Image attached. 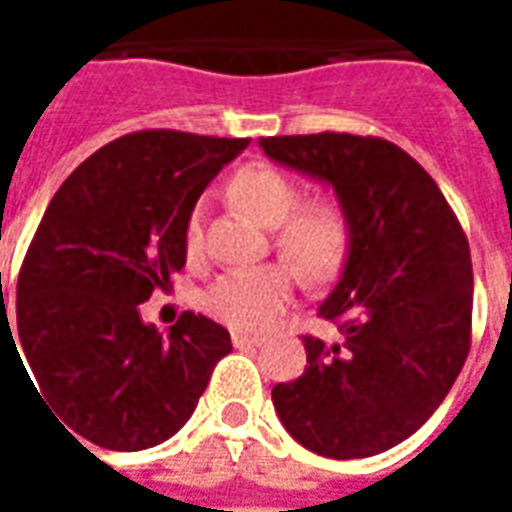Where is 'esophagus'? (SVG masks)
Instances as JSON below:
<instances>
[{"mask_svg":"<svg viewBox=\"0 0 512 512\" xmlns=\"http://www.w3.org/2000/svg\"><path fill=\"white\" fill-rule=\"evenodd\" d=\"M266 343V337L260 334H244V332H233V345L235 348H255V345Z\"/></svg>","mask_w":512,"mask_h":512,"instance_id":"obj_1","label":"esophagus"}]
</instances>
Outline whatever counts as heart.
<instances>
[{"label":"heart","instance_id":"1","mask_svg":"<svg viewBox=\"0 0 512 512\" xmlns=\"http://www.w3.org/2000/svg\"><path fill=\"white\" fill-rule=\"evenodd\" d=\"M233 197L263 224L274 227L277 252L312 282L334 277L351 246V224L332 200L301 202V186L268 164L244 167L230 183ZM186 252H202V205L186 222ZM285 263L230 268L205 290V310L238 332H263L279 321L296 296V274Z\"/></svg>","mask_w":512,"mask_h":512}]
</instances>
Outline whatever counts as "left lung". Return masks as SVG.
I'll return each mask as SVG.
<instances>
[{
  "mask_svg": "<svg viewBox=\"0 0 512 512\" xmlns=\"http://www.w3.org/2000/svg\"><path fill=\"white\" fill-rule=\"evenodd\" d=\"M260 147L332 183L351 224L343 277L318 310L340 340L304 334L307 367L271 400L301 447L370 458L428 422L469 356V241L436 180L386 139L323 131Z\"/></svg>",
  "mask_w": 512,
  "mask_h": 512,
  "instance_id": "1",
  "label": "left lung"
}]
</instances>
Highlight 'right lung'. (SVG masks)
I'll return each mask as SVG.
<instances>
[{
  "label": "right lung",
  "instance_id": "right-lung-1",
  "mask_svg": "<svg viewBox=\"0 0 512 512\" xmlns=\"http://www.w3.org/2000/svg\"><path fill=\"white\" fill-rule=\"evenodd\" d=\"M246 145L136 131L95 150L51 197L18 271L10 337L68 433L106 450L156 447L186 425L233 351L230 332L205 315L183 312L161 334L139 304L186 266L194 202Z\"/></svg>",
  "mask_w": 512,
  "mask_h": 512
}]
</instances>
